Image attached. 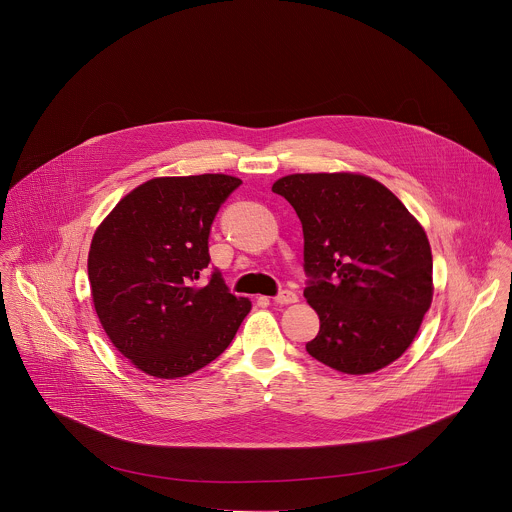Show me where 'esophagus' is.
Instances as JSON below:
<instances>
[{"mask_svg": "<svg viewBox=\"0 0 512 512\" xmlns=\"http://www.w3.org/2000/svg\"><path fill=\"white\" fill-rule=\"evenodd\" d=\"M273 301H275L277 305H293V303L299 301V297H297V293H293V291H281Z\"/></svg>", "mask_w": 512, "mask_h": 512, "instance_id": "34e87169", "label": "esophagus"}]
</instances>
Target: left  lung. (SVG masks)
Returning a JSON list of instances; mask_svg holds the SVG:
<instances>
[{
  "label": "left lung",
  "instance_id": "8db88e82",
  "mask_svg": "<svg viewBox=\"0 0 512 512\" xmlns=\"http://www.w3.org/2000/svg\"><path fill=\"white\" fill-rule=\"evenodd\" d=\"M303 225L305 289L319 335L307 353L323 365L369 375L415 341L433 303V255L423 225L373 177L293 173L277 179Z\"/></svg>",
  "mask_w": 512,
  "mask_h": 512
}]
</instances>
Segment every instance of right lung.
Listing matches in <instances>:
<instances>
[{
  "label": "right lung",
  "instance_id": "right-lung-1",
  "mask_svg": "<svg viewBox=\"0 0 512 512\" xmlns=\"http://www.w3.org/2000/svg\"><path fill=\"white\" fill-rule=\"evenodd\" d=\"M241 179L223 173L153 177L129 191L93 233L91 301L113 347L155 379L215 361L251 311L209 265V229Z\"/></svg>",
  "mask_w": 512,
  "mask_h": 512
}]
</instances>
